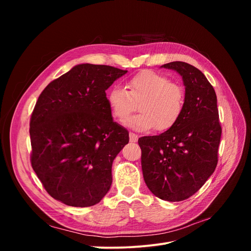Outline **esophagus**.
<instances>
[{"label":"esophagus","instance_id":"34e87169","mask_svg":"<svg viewBox=\"0 0 251 251\" xmlns=\"http://www.w3.org/2000/svg\"><path fill=\"white\" fill-rule=\"evenodd\" d=\"M138 140V135L130 132V142H136Z\"/></svg>","mask_w":251,"mask_h":251}]
</instances>
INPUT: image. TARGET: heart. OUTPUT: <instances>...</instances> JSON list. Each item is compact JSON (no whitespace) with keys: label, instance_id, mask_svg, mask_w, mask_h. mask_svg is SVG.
<instances>
[{"label":"heart","instance_id":"1","mask_svg":"<svg viewBox=\"0 0 251 251\" xmlns=\"http://www.w3.org/2000/svg\"><path fill=\"white\" fill-rule=\"evenodd\" d=\"M108 103L113 117L124 121L138 109L139 113L126 120L134 130L157 132L170 130L180 119L185 104V91L163 74L143 70L126 83V90L113 88L108 93Z\"/></svg>","mask_w":251,"mask_h":251}]
</instances>
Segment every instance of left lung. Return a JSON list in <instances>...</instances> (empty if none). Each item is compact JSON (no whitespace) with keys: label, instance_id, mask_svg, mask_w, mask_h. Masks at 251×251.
Segmentation results:
<instances>
[{"label":"left lung","instance_id":"left-lung-1","mask_svg":"<svg viewBox=\"0 0 251 251\" xmlns=\"http://www.w3.org/2000/svg\"><path fill=\"white\" fill-rule=\"evenodd\" d=\"M162 67L183 78L185 104L177 124L166 132L138 139L143 178L150 191L170 202L197 193L215 172L222 127L215 89L196 67L172 62Z\"/></svg>","mask_w":251,"mask_h":251}]
</instances>
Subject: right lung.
<instances>
[{
    "label": "right lung",
    "instance_id": "right-lung-1",
    "mask_svg": "<svg viewBox=\"0 0 251 251\" xmlns=\"http://www.w3.org/2000/svg\"><path fill=\"white\" fill-rule=\"evenodd\" d=\"M126 72L77 65L39 96L30 118V162L52 198L88 207L109 192L112 163L128 132L113 121L105 90Z\"/></svg>",
    "mask_w": 251,
    "mask_h": 251
}]
</instances>
